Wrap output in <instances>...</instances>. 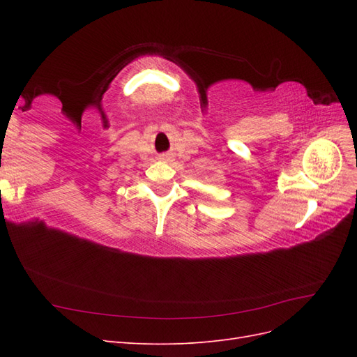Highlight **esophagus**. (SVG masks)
Segmentation results:
<instances>
[{"label":"esophagus","mask_w":357,"mask_h":357,"mask_svg":"<svg viewBox=\"0 0 357 357\" xmlns=\"http://www.w3.org/2000/svg\"><path fill=\"white\" fill-rule=\"evenodd\" d=\"M162 159H168V155H162Z\"/></svg>","instance_id":"obj_1"}]
</instances>
